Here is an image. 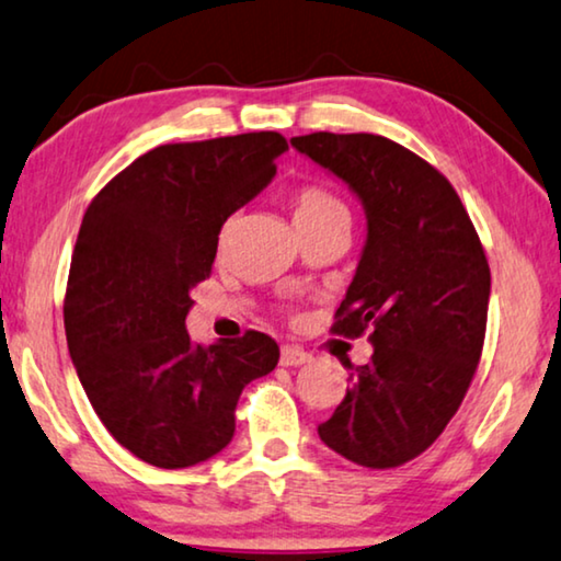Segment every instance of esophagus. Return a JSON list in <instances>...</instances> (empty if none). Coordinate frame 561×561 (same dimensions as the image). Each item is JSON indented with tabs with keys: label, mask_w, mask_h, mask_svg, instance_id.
<instances>
[{
	"label": "esophagus",
	"mask_w": 561,
	"mask_h": 561,
	"mask_svg": "<svg viewBox=\"0 0 561 561\" xmlns=\"http://www.w3.org/2000/svg\"><path fill=\"white\" fill-rule=\"evenodd\" d=\"M311 359V355L301 347H294V344H286V347L280 350V365L286 367H298V365H306Z\"/></svg>",
	"instance_id": "1"
}]
</instances>
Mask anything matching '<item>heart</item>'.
Returning <instances> with one entry per match:
<instances>
[{
  "instance_id": "heart-1",
  "label": "heart",
  "mask_w": 561,
  "mask_h": 561,
  "mask_svg": "<svg viewBox=\"0 0 561 561\" xmlns=\"http://www.w3.org/2000/svg\"><path fill=\"white\" fill-rule=\"evenodd\" d=\"M327 219H350L347 204L327 186H304L294 196V221L298 225H317Z\"/></svg>"
}]
</instances>
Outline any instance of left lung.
<instances>
[{"mask_svg": "<svg viewBox=\"0 0 561 561\" xmlns=\"http://www.w3.org/2000/svg\"><path fill=\"white\" fill-rule=\"evenodd\" d=\"M290 145L363 202L367 240L336 309L334 334L370 329L373 357L321 442L350 462L388 470L436 442L470 388L485 342L490 267L451 183L380 135L313 133Z\"/></svg>", "mask_w": 561, "mask_h": 561, "instance_id": "8db88e82", "label": "left lung"}]
</instances>
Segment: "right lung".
Wrapping results in <instances>:
<instances>
[{
  "instance_id": "obj_1",
  "label": "right lung",
  "mask_w": 561,
  "mask_h": 561,
  "mask_svg": "<svg viewBox=\"0 0 561 561\" xmlns=\"http://www.w3.org/2000/svg\"><path fill=\"white\" fill-rule=\"evenodd\" d=\"M286 150L278 133L160 145L83 214L64 304L68 352L106 432L142 462L179 470L219 455L242 388L278 365L267 334L202 347L186 317L221 225L273 181Z\"/></svg>"
}]
</instances>
